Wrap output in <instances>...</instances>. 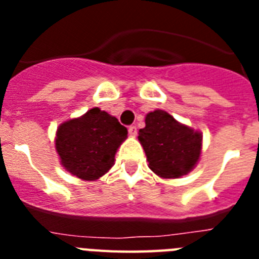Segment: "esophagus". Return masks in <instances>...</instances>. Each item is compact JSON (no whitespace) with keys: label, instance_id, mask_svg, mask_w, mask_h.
<instances>
[{"label":"esophagus","instance_id":"esophagus-1","mask_svg":"<svg viewBox=\"0 0 259 259\" xmlns=\"http://www.w3.org/2000/svg\"><path fill=\"white\" fill-rule=\"evenodd\" d=\"M128 134H130V136H136L137 135L136 125H130V127H128Z\"/></svg>","mask_w":259,"mask_h":259}]
</instances>
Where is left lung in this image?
Here are the masks:
<instances>
[{
  "mask_svg": "<svg viewBox=\"0 0 259 259\" xmlns=\"http://www.w3.org/2000/svg\"><path fill=\"white\" fill-rule=\"evenodd\" d=\"M139 141L150 170L164 179L180 178L193 170L202 148L201 132L179 123L164 110L146 114Z\"/></svg>",
  "mask_w": 259,
  "mask_h": 259,
  "instance_id": "1",
  "label": "left lung"
}]
</instances>
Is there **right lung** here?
<instances>
[{"instance_id":"right-lung-1","label":"right lung","mask_w":259,"mask_h":259,"mask_svg":"<svg viewBox=\"0 0 259 259\" xmlns=\"http://www.w3.org/2000/svg\"><path fill=\"white\" fill-rule=\"evenodd\" d=\"M127 134L115 116L93 107L57 130L56 149L61 164L79 179H100L113 167L116 150Z\"/></svg>"}]
</instances>
